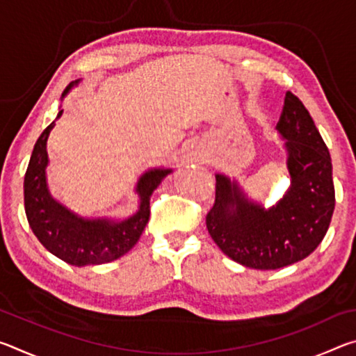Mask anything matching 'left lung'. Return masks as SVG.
I'll return each instance as SVG.
<instances>
[{
  "label": "left lung",
  "mask_w": 356,
  "mask_h": 356,
  "mask_svg": "<svg viewBox=\"0 0 356 356\" xmlns=\"http://www.w3.org/2000/svg\"><path fill=\"white\" fill-rule=\"evenodd\" d=\"M276 129L287 140L292 177L284 200L265 210L246 201L236 182L218 174L213 207L206 216L218 248L232 261L257 270H276L308 257L323 240L334 210L328 147L303 102L291 91Z\"/></svg>",
  "instance_id": "8db88e82"
}]
</instances>
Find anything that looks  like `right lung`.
<instances>
[{"mask_svg": "<svg viewBox=\"0 0 356 356\" xmlns=\"http://www.w3.org/2000/svg\"><path fill=\"white\" fill-rule=\"evenodd\" d=\"M69 89H65L67 92ZM63 114L59 111L58 118ZM55 127L51 122L35 141L25 174V212L35 237L53 254L64 262L83 267L114 261L134 248L146 227L154 190L171 170H154L144 174L138 182L140 210L124 221L83 220L58 204L50 196L45 180L47 138Z\"/></svg>", "mask_w": 356, "mask_h": 356, "instance_id": "obj_1", "label": "right lung"}]
</instances>
